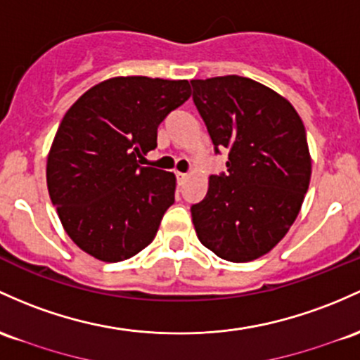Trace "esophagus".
Wrapping results in <instances>:
<instances>
[{
  "label": "esophagus",
  "mask_w": 360,
  "mask_h": 360,
  "mask_svg": "<svg viewBox=\"0 0 360 360\" xmlns=\"http://www.w3.org/2000/svg\"><path fill=\"white\" fill-rule=\"evenodd\" d=\"M176 177H177V184H184L188 181V174L184 172H176Z\"/></svg>",
  "instance_id": "34e87169"
}]
</instances>
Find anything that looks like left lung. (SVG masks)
<instances>
[{
    "instance_id": "8db88e82",
    "label": "left lung",
    "mask_w": 360,
    "mask_h": 360,
    "mask_svg": "<svg viewBox=\"0 0 360 360\" xmlns=\"http://www.w3.org/2000/svg\"><path fill=\"white\" fill-rule=\"evenodd\" d=\"M193 101L227 172L208 177L207 196L191 207L205 248L232 263L270 252L301 212L311 181L306 128L294 105L246 77L191 80Z\"/></svg>"
}]
</instances>
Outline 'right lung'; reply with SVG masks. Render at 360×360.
<instances>
[{
	"label": "right lung",
	"instance_id": "add662e5",
	"mask_svg": "<svg viewBox=\"0 0 360 360\" xmlns=\"http://www.w3.org/2000/svg\"><path fill=\"white\" fill-rule=\"evenodd\" d=\"M191 97L188 80L114 77L66 110L47 153L46 179L63 229L105 263L135 256L174 203L176 176L141 167L157 128Z\"/></svg>",
	"mask_w": 360,
	"mask_h": 360
}]
</instances>
